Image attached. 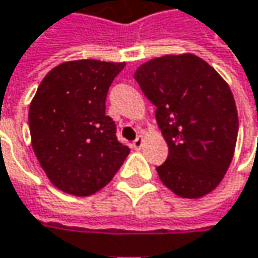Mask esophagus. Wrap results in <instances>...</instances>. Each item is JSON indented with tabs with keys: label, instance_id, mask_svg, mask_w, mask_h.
Returning a JSON list of instances; mask_svg holds the SVG:
<instances>
[{
	"label": "esophagus",
	"instance_id": "obj_1",
	"mask_svg": "<svg viewBox=\"0 0 258 258\" xmlns=\"http://www.w3.org/2000/svg\"><path fill=\"white\" fill-rule=\"evenodd\" d=\"M142 146H143V137L139 136V137L133 142V148H134V149H140Z\"/></svg>",
	"mask_w": 258,
	"mask_h": 258
}]
</instances>
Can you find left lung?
Instances as JSON below:
<instances>
[{
  "mask_svg": "<svg viewBox=\"0 0 258 258\" xmlns=\"http://www.w3.org/2000/svg\"><path fill=\"white\" fill-rule=\"evenodd\" d=\"M134 80L156 106V122L168 145L167 161L156 167L161 181L181 198L214 190L232 162L239 128L227 82L194 54L149 60Z\"/></svg>",
  "mask_w": 258,
  "mask_h": 258,
  "instance_id": "1",
  "label": "left lung"
}]
</instances>
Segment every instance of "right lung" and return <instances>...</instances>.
Returning a JSON list of instances; mask_svg holds the SVG:
<instances>
[{"label":"right lung","mask_w":258,"mask_h":258,"mask_svg":"<svg viewBox=\"0 0 258 258\" xmlns=\"http://www.w3.org/2000/svg\"><path fill=\"white\" fill-rule=\"evenodd\" d=\"M124 66L93 59L64 61L45 75L31 102L34 152L50 181L66 194H96L130 153L106 115L107 90Z\"/></svg>","instance_id":"1"}]
</instances>
